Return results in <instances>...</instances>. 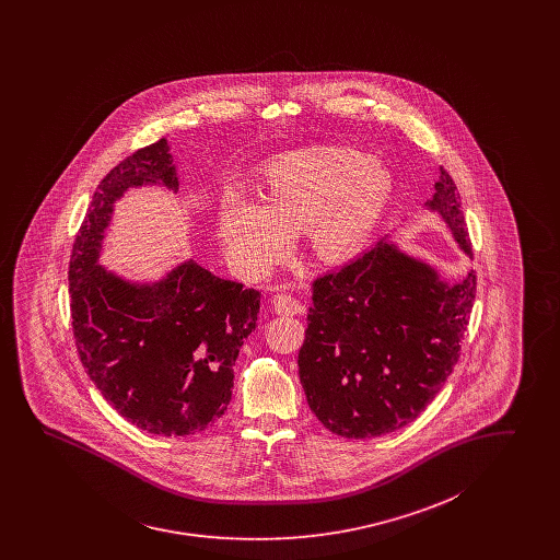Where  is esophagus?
I'll list each match as a JSON object with an SVG mask.
<instances>
[{"mask_svg": "<svg viewBox=\"0 0 560 560\" xmlns=\"http://www.w3.org/2000/svg\"><path fill=\"white\" fill-rule=\"evenodd\" d=\"M272 307H275L277 314H283V316H295L298 312H302L300 300L288 291H281L272 298Z\"/></svg>", "mask_w": 560, "mask_h": 560, "instance_id": "obj_1", "label": "esophagus"}]
</instances>
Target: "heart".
<instances>
[{"mask_svg":"<svg viewBox=\"0 0 560 560\" xmlns=\"http://www.w3.org/2000/svg\"><path fill=\"white\" fill-rule=\"evenodd\" d=\"M265 190L267 199L230 190L218 213L228 253L250 277L269 275L288 256L293 230L304 225L318 258L351 255L388 203L392 178L368 153L310 148L272 158Z\"/></svg>","mask_w":560,"mask_h":560,"instance_id":"1","label":"heart"}]
</instances>
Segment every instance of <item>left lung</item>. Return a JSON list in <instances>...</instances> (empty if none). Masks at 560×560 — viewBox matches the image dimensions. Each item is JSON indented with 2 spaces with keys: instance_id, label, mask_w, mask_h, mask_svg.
<instances>
[{
  "instance_id": "1",
  "label": "left lung",
  "mask_w": 560,
  "mask_h": 560,
  "mask_svg": "<svg viewBox=\"0 0 560 560\" xmlns=\"http://www.w3.org/2000/svg\"><path fill=\"white\" fill-rule=\"evenodd\" d=\"M427 205L470 255L458 187L447 170L441 168ZM475 298V271L447 285L384 240L318 277L298 353L312 412L349 440L380 438L415 421L458 363Z\"/></svg>"
}]
</instances>
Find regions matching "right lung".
Segmentation results:
<instances>
[{
	"mask_svg": "<svg viewBox=\"0 0 560 560\" xmlns=\"http://www.w3.org/2000/svg\"><path fill=\"white\" fill-rule=\"evenodd\" d=\"M141 185L178 188L164 137L127 155L94 190L69 258L71 326L106 402L141 431L183 438L211 427L230 405L260 293L192 260L141 288L98 267L113 203Z\"/></svg>",
	"mask_w": 560,
	"mask_h": 560,
	"instance_id": "obj_1",
	"label": "right lung"
}]
</instances>
